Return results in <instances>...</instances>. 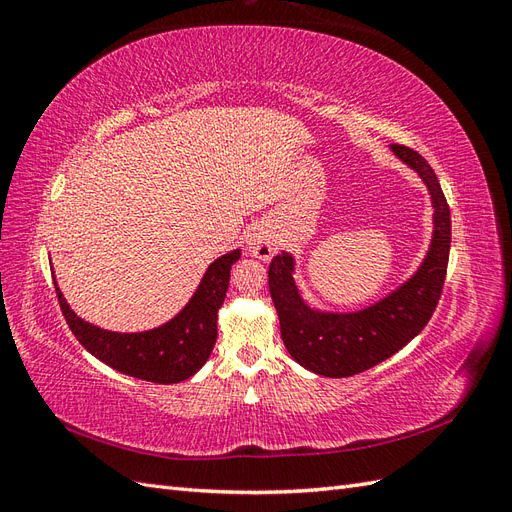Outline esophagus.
Listing matches in <instances>:
<instances>
[{"label":"esophagus","instance_id":"esophagus-1","mask_svg":"<svg viewBox=\"0 0 512 512\" xmlns=\"http://www.w3.org/2000/svg\"><path fill=\"white\" fill-rule=\"evenodd\" d=\"M247 245H250L252 256H256L258 260H271L273 254L277 252V239L273 235V230H269L267 226L254 228Z\"/></svg>","mask_w":512,"mask_h":512}]
</instances>
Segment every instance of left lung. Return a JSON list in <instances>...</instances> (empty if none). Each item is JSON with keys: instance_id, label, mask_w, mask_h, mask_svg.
Segmentation results:
<instances>
[{"instance_id": "8db88e82", "label": "left lung", "mask_w": 512, "mask_h": 512, "mask_svg": "<svg viewBox=\"0 0 512 512\" xmlns=\"http://www.w3.org/2000/svg\"><path fill=\"white\" fill-rule=\"evenodd\" d=\"M391 151L423 179L433 207L429 250L404 284L356 312H322L303 299L294 282L292 254H277L269 265L282 342L294 361L318 376L346 378L386 361L425 329L440 301L451 252V209L421 153L404 145H391Z\"/></svg>"}]
</instances>
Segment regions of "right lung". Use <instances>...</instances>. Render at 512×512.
I'll return each mask as SVG.
<instances>
[{
	"label": "right lung",
	"mask_w": 512,
	"mask_h": 512,
	"mask_svg": "<svg viewBox=\"0 0 512 512\" xmlns=\"http://www.w3.org/2000/svg\"><path fill=\"white\" fill-rule=\"evenodd\" d=\"M239 258L241 250L215 258L192 299L177 316L156 329L138 333H117L96 327L74 314L57 284L55 290L68 327L96 359L138 380L177 384L192 378L211 356L218 339V312L226 299L230 267Z\"/></svg>",
	"instance_id": "right-lung-1"
}]
</instances>
